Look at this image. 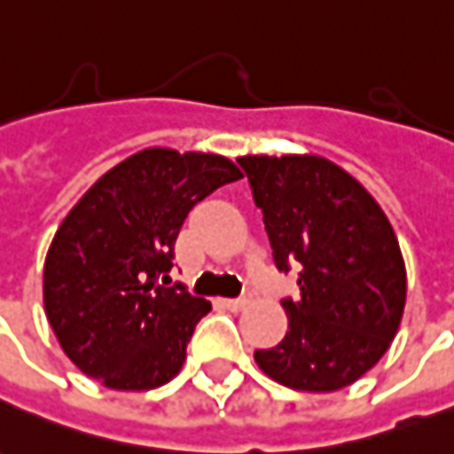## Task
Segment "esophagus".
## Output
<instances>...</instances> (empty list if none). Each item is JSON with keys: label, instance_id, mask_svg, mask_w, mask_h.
Returning a JSON list of instances; mask_svg holds the SVG:
<instances>
[{"label": "esophagus", "instance_id": "34e87169", "mask_svg": "<svg viewBox=\"0 0 454 454\" xmlns=\"http://www.w3.org/2000/svg\"><path fill=\"white\" fill-rule=\"evenodd\" d=\"M222 304L227 306L230 311H242V309H247V306H249V296H239V299H224Z\"/></svg>", "mask_w": 454, "mask_h": 454}]
</instances>
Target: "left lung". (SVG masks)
Here are the masks:
<instances>
[{
    "mask_svg": "<svg viewBox=\"0 0 454 454\" xmlns=\"http://www.w3.org/2000/svg\"><path fill=\"white\" fill-rule=\"evenodd\" d=\"M279 271L299 269L301 296L284 299L289 331L254 351L271 380L306 393L356 383L395 339L405 262L386 212L356 177L318 155H245Z\"/></svg>",
    "mask_w": 454,
    "mask_h": 454,
    "instance_id": "1",
    "label": "left lung"
}]
</instances>
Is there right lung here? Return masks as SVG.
I'll list each match as a JSON object with an SVG mask.
<instances>
[{
    "label": "right lung",
    "instance_id": "1",
    "mask_svg": "<svg viewBox=\"0 0 454 454\" xmlns=\"http://www.w3.org/2000/svg\"><path fill=\"white\" fill-rule=\"evenodd\" d=\"M239 177L222 155L148 148L111 168L66 215L43 264V309L86 376L150 390L180 373L212 306L183 284L165 286L175 239L197 202Z\"/></svg>",
    "mask_w": 454,
    "mask_h": 454
}]
</instances>
